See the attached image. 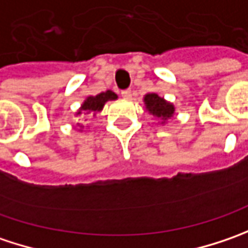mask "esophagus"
Returning <instances> with one entry per match:
<instances>
[{
	"mask_svg": "<svg viewBox=\"0 0 248 248\" xmlns=\"http://www.w3.org/2000/svg\"><path fill=\"white\" fill-rule=\"evenodd\" d=\"M121 95H122L124 98H126V100H129V98H132V90H130V89H126V90H124V92L121 93Z\"/></svg>",
	"mask_w": 248,
	"mask_h": 248,
	"instance_id": "1",
	"label": "esophagus"
}]
</instances>
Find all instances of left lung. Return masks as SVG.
Listing matches in <instances>:
<instances>
[{
  "instance_id": "obj_1",
  "label": "left lung",
  "mask_w": 248,
  "mask_h": 248,
  "mask_svg": "<svg viewBox=\"0 0 248 248\" xmlns=\"http://www.w3.org/2000/svg\"><path fill=\"white\" fill-rule=\"evenodd\" d=\"M144 104L145 109L148 112L155 115L156 118L164 119V122L167 119H169L173 115V112H175V107L170 103L165 101L164 98H161L155 93L147 94L144 97Z\"/></svg>"
}]
</instances>
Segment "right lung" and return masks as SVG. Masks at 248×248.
<instances>
[{"instance_id": "obj_1", "label": "right lung", "mask_w": 248, "mask_h": 248, "mask_svg": "<svg viewBox=\"0 0 248 248\" xmlns=\"http://www.w3.org/2000/svg\"><path fill=\"white\" fill-rule=\"evenodd\" d=\"M118 98V95L115 94L111 90H107V92L100 93V94H97L95 97H87V100L83 103V105L80 107V109H79V112L78 115H80L81 112L84 113H95V112H100L101 109L104 108V105L107 101H111V100H116Z\"/></svg>"}]
</instances>
